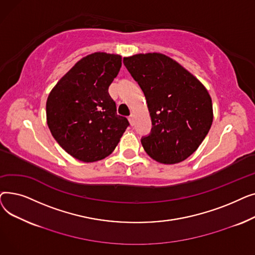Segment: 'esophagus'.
Returning a JSON list of instances; mask_svg holds the SVG:
<instances>
[{
    "label": "esophagus",
    "mask_w": 255,
    "mask_h": 255,
    "mask_svg": "<svg viewBox=\"0 0 255 255\" xmlns=\"http://www.w3.org/2000/svg\"><path fill=\"white\" fill-rule=\"evenodd\" d=\"M128 120H129V122H130L131 125H134V115L131 114V115L128 117Z\"/></svg>",
    "instance_id": "obj_1"
}]
</instances>
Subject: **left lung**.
Returning <instances> with one entry per match:
<instances>
[{"label":"left lung","mask_w":255,"mask_h":255,"mask_svg":"<svg viewBox=\"0 0 255 255\" xmlns=\"http://www.w3.org/2000/svg\"><path fill=\"white\" fill-rule=\"evenodd\" d=\"M141 88L152 120L144 151L157 162L175 164L193 154L213 122L208 90L177 61L160 52L137 53L123 59Z\"/></svg>","instance_id":"8db88e82"}]
</instances>
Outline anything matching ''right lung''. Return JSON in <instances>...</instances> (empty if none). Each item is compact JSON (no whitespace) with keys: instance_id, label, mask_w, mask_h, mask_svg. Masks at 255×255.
<instances>
[{"instance_id":"right-lung-1","label":"right lung","mask_w":255,"mask_h":255,"mask_svg":"<svg viewBox=\"0 0 255 255\" xmlns=\"http://www.w3.org/2000/svg\"><path fill=\"white\" fill-rule=\"evenodd\" d=\"M122 57L97 51L80 59L52 88L46 101V122L62 148L84 162L111 155L129 126L117 115L109 87Z\"/></svg>"}]
</instances>
